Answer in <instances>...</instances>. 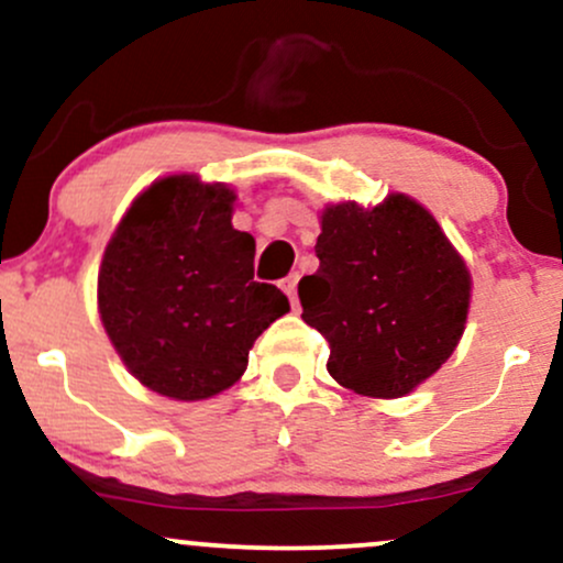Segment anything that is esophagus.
<instances>
[{
    "label": "esophagus",
    "instance_id": "1",
    "mask_svg": "<svg viewBox=\"0 0 563 563\" xmlns=\"http://www.w3.org/2000/svg\"><path fill=\"white\" fill-rule=\"evenodd\" d=\"M296 286H299V273L288 275L286 280H283V290H286L288 299H290V303H294V307H296Z\"/></svg>",
    "mask_w": 563,
    "mask_h": 563
}]
</instances>
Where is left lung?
<instances>
[{
	"instance_id": "obj_1",
	"label": "left lung",
	"mask_w": 563,
	"mask_h": 563,
	"mask_svg": "<svg viewBox=\"0 0 563 563\" xmlns=\"http://www.w3.org/2000/svg\"><path fill=\"white\" fill-rule=\"evenodd\" d=\"M320 267L299 280L301 320L331 344L328 373L365 397H405L448 363L466 328L471 275L412 198L328 206Z\"/></svg>"
}]
</instances>
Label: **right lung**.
Instances as JSON below:
<instances>
[{"instance_id": "obj_1", "label": "right lung", "mask_w": 563, "mask_h": 563, "mask_svg": "<svg viewBox=\"0 0 563 563\" xmlns=\"http://www.w3.org/2000/svg\"><path fill=\"white\" fill-rule=\"evenodd\" d=\"M235 192L174 174L134 198L115 228L97 307L134 378L196 402L230 389L249 349L288 312L280 288L254 280L256 243L232 228Z\"/></svg>"}]
</instances>
